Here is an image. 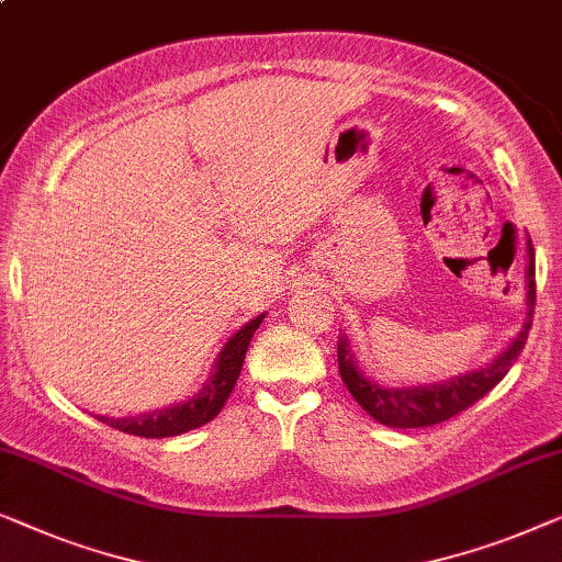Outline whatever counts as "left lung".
I'll use <instances>...</instances> for the list:
<instances>
[{
  "mask_svg": "<svg viewBox=\"0 0 562 562\" xmlns=\"http://www.w3.org/2000/svg\"><path fill=\"white\" fill-rule=\"evenodd\" d=\"M529 267H527V323L519 330V336L512 341L507 351L502 353L494 363L469 371V374L450 379L442 384H425V386H407V390H384L369 379L359 374L353 357L346 349V338L338 341V371L346 390L351 397L374 417L376 423L386 425V428H428V425L446 423L456 417L463 409H469L473 402H479L484 394L494 390L502 382L504 374L512 369V363L519 359V351L525 349L527 334L532 328V313H535V249L529 244Z\"/></svg>",
  "mask_w": 562,
  "mask_h": 562,
  "instance_id": "8db88e82",
  "label": "left lung"
}]
</instances>
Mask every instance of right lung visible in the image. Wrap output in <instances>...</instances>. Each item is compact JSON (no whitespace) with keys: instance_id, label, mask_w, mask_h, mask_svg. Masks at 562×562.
<instances>
[{"instance_id":"1","label":"right lung","mask_w":562,"mask_h":562,"mask_svg":"<svg viewBox=\"0 0 562 562\" xmlns=\"http://www.w3.org/2000/svg\"><path fill=\"white\" fill-rule=\"evenodd\" d=\"M262 318L265 315L249 321L239 334L232 336V341L224 346V351H221V357L216 361V371H213V376L209 379V384L203 386L199 397L186 402V405L160 409V413H153V415L126 417V420L99 417V420L112 425L116 430L130 432V436H139V438H170L211 423L213 417L221 413V407H224V402L234 390L236 379H239L244 353H247L251 336H255V330L259 328Z\"/></svg>"}]
</instances>
